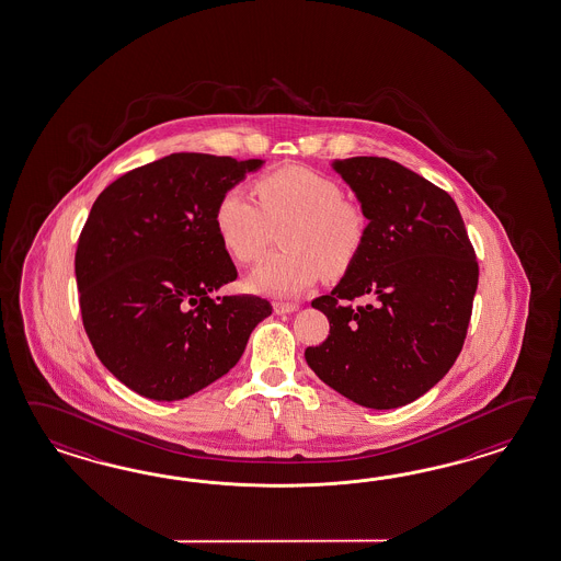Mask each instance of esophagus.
<instances>
[{
  "label": "esophagus",
  "instance_id": "esophagus-1",
  "mask_svg": "<svg viewBox=\"0 0 561 561\" xmlns=\"http://www.w3.org/2000/svg\"><path fill=\"white\" fill-rule=\"evenodd\" d=\"M298 310V304H291V301H275L274 312L275 314H291Z\"/></svg>",
  "mask_w": 561,
  "mask_h": 561
}]
</instances>
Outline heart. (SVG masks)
<instances>
[{
	"label": "heart",
	"instance_id": "b5f03b06",
	"mask_svg": "<svg viewBox=\"0 0 561 561\" xmlns=\"http://www.w3.org/2000/svg\"><path fill=\"white\" fill-rule=\"evenodd\" d=\"M257 201L232 186L215 208V229L232 260L251 265L261 260L282 227V253L263 261L249 287L291 298L314 284L322 272L341 275L355 263L367 234L358 206L342 201V188L310 168L287 165L257 180Z\"/></svg>",
	"mask_w": 561,
	"mask_h": 561
}]
</instances>
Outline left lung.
<instances>
[{"label":"left lung","instance_id":"left-lung-1","mask_svg":"<svg viewBox=\"0 0 561 561\" xmlns=\"http://www.w3.org/2000/svg\"><path fill=\"white\" fill-rule=\"evenodd\" d=\"M332 165L369 225L341 284L312 301L330 334L304 356L341 396L393 410L430 391L460 355L479 261L448 192L387 158Z\"/></svg>","mask_w":561,"mask_h":561}]
</instances>
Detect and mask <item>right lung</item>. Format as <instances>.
Masks as SVG:
<instances>
[{
    "label": "right lung",
    "instance_id": "1",
    "mask_svg": "<svg viewBox=\"0 0 561 561\" xmlns=\"http://www.w3.org/2000/svg\"><path fill=\"white\" fill-rule=\"evenodd\" d=\"M263 160L172 153L96 196L75 253L82 327L107 369L156 401H179L237 365L272 304L239 294L215 229L222 192Z\"/></svg>",
    "mask_w": 561,
    "mask_h": 561
}]
</instances>
